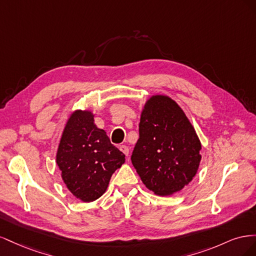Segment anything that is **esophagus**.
Wrapping results in <instances>:
<instances>
[{
    "label": "esophagus",
    "mask_w": 256,
    "mask_h": 256,
    "mask_svg": "<svg viewBox=\"0 0 256 256\" xmlns=\"http://www.w3.org/2000/svg\"><path fill=\"white\" fill-rule=\"evenodd\" d=\"M120 152H122L124 154H125L126 156H128V154H129V148H128L126 145H120Z\"/></svg>",
    "instance_id": "1"
}]
</instances>
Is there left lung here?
I'll return each mask as SVG.
<instances>
[{"mask_svg": "<svg viewBox=\"0 0 256 256\" xmlns=\"http://www.w3.org/2000/svg\"><path fill=\"white\" fill-rule=\"evenodd\" d=\"M138 134L131 162L147 189L158 196H171L193 180L202 159V145L172 98L154 95L147 100Z\"/></svg>", "mask_w": 256, "mask_h": 256, "instance_id": "8db88e82", "label": "left lung"}]
</instances>
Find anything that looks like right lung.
<instances>
[{
	"instance_id": "1",
	"label": "right lung",
	"mask_w": 256,
	"mask_h": 256,
	"mask_svg": "<svg viewBox=\"0 0 256 256\" xmlns=\"http://www.w3.org/2000/svg\"><path fill=\"white\" fill-rule=\"evenodd\" d=\"M125 154L94 122L90 110H76L66 122L56 152V164L68 190L82 202H92L106 192L112 174Z\"/></svg>"
}]
</instances>
